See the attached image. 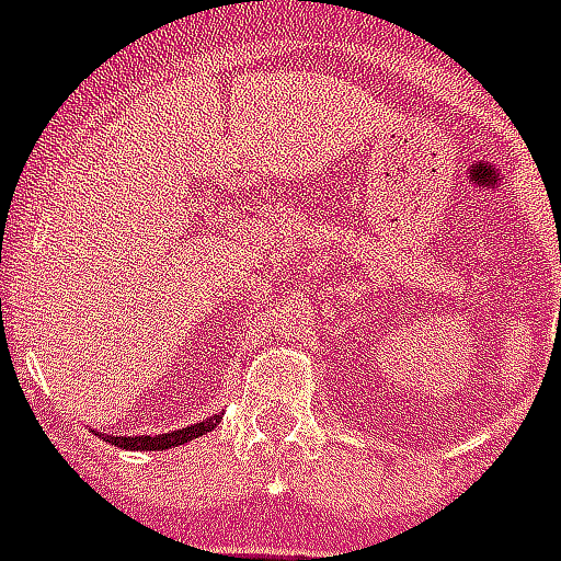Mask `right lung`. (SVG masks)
Returning <instances> with one entry per match:
<instances>
[{"mask_svg":"<svg viewBox=\"0 0 561 561\" xmlns=\"http://www.w3.org/2000/svg\"><path fill=\"white\" fill-rule=\"evenodd\" d=\"M220 420H224L220 414L205 416V420H198L193 426L174 428V432H165V435H121V438H114V435H102L99 432V438H105L114 447H121V450H172V447H181L186 440L208 435L210 428L220 426Z\"/></svg>","mask_w":561,"mask_h":561,"instance_id":"add662e5","label":"right lung"}]
</instances>
